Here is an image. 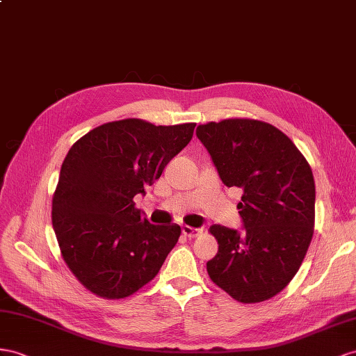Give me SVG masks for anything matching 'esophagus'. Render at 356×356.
I'll return each instance as SVG.
<instances>
[{
	"instance_id": "34e87169",
	"label": "esophagus",
	"mask_w": 356,
	"mask_h": 356,
	"mask_svg": "<svg viewBox=\"0 0 356 356\" xmlns=\"http://www.w3.org/2000/svg\"><path fill=\"white\" fill-rule=\"evenodd\" d=\"M181 233H184L186 238H195V236L202 234V230L194 229V227H189V225H184L181 227Z\"/></svg>"
}]
</instances>
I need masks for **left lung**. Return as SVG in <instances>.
Instances as JSON below:
<instances>
[{"mask_svg":"<svg viewBox=\"0 0 356 356\" xmlns=\"http://www.w3.org/2000/svg\"><path fill=\"white\" fill-rule=\"evenodd\" d=\"M195 134L222 184L243 191L242 229L211 227L220 248L207 261L209 277L239 302L270 299L296 275L313 238V171L269 123L229 118L200 124Z\"/></svg>","mask_w":356,"mask_h":356,"instance_id":"1","label":"left lung"}]
</instances>
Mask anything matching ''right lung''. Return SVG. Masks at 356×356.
<instances>
[{
  "label": "right lung",
  "instance_id": "1",
  "mask_svg": "<svg viewBox=\"0 0 356 356\" xmlns=\"http://www.w3.org/2000/svg\"><path fill=\"white\" fill-rule=\"evenodd\" d=\"M195 123H105L72 145L52 198V227L69 269L95 295L120 299L152 281L179 241L177 224L154 225L134 197L186 147Z\"/></svg>",
  "mask_w": 356,
  "mask_h": 356
}]
</instances>
